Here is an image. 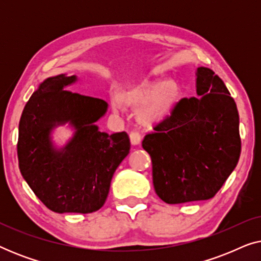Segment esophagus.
<instances>
[{"instance_id":"34e87169","label":"esophagus","mask_w":261,"mask_h":261,"mask_svg":"<svg viewBox=\"0 0 261 261\" xmlns=\"http://www.w3.org/2000/svg\"><path fill=\"white\" fill-rule=\"evenodd\" d=\"M129 139H130V142L132 145H139L141 141V135L138 133V132L135 130H132L129 133Z\"/></svg>"}]
</instances>
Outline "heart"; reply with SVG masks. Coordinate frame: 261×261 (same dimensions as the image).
Returning <instances> with one entry per match:
<instances>
[{"instance_id": "heart-1", "label": "heart", "mask_w": 261, "mask_h": 261, "mask_svg": "<svg viewBox=\"0 0 261 261\" xmlns=\"http://www.w3.org/2000/svg\"><path fill=\"white\" fill-rule=\"evenodd\" d=\"M180 89L176 81L144 80L128 90L121 91L113 106L120 109V103L128 107H137L142 103L139 110V120L144 124L152 126L163 122L171 115L177 102L179 101Z\"/></svg>"}]
</instances>
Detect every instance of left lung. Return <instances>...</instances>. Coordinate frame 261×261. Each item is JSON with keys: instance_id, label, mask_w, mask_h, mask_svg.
<instances>
[{"instance_id": "obj_1", "label": "left lung", "mask_w": 261, "mask_h": 261, "mask_svg": "<svg viewBox=\"0 0 261 261\" xmlns=\"http://www.w3.org/2000/svg\"><path fill=\"white\" fill-rule=\"evenodd\" d=\"M196 74L197 97L181 98L142 140L154 190L169 204L213 198L240 158L237 103L213 70Z\"/></svg>"}]
</instances>
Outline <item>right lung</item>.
<instances>
[{
  "label": "right lung",
  "instance_id": "right-lung-1",
  "mask_svg": "<svg viewBox=\"0 0 261 261\" xmlns=\"http://www.w3.org/2000/svg\"><path fill=\"white\" fill-rule=\"evenodd\" d=\"M76 76L49 77L24 106L19 123L17 158L21 174L35 196L55 213L89 214L105 204L113 174L129 153L126 132L108 135L95 122L106 101L65 90ZM69 122L76 132L56 150L50 132Z\"/></svg>",
  "mask_w": 261,
  "mask_h": 261
}]
</instances>
